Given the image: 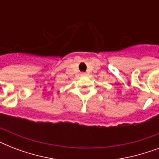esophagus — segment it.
<instances>
[{"instance_id":"1","label":"esophagus","mask_w":159,"mask_h":159,"mask_svg":"<svg viewBox=\"0 0 159 159\" xmlns=\"http://www.w3.org/2000/svg\"><path fill=\"white\" fill-rule=\"evenodd\" d=\"M81 75H82V76H86V75H87V74H86L85 72H82V73Z\"/></svg>"}]
</instances>
